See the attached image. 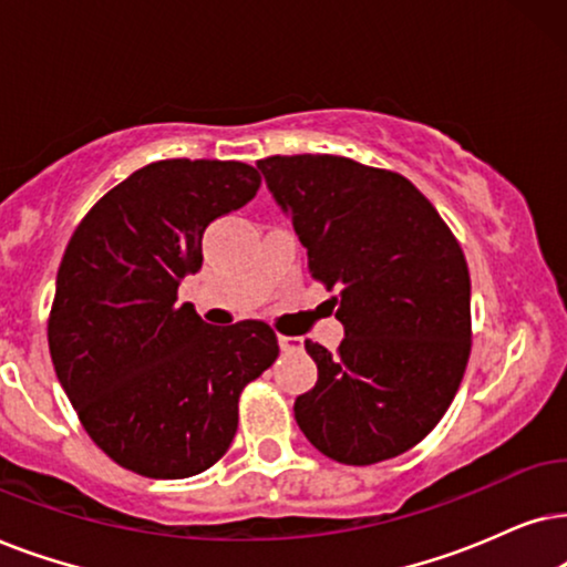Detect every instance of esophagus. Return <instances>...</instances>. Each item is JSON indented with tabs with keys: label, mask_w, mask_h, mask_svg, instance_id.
I'll return each mask as SVG.
<instances>
[{
	"label": "esophagus",
	"mask_w": 567,
	"mask_h": 567,
	"mask_svg": "<svg viewBox=\"0 0 567 567\" xmlns=\"http://www.w3.org/2000/svg\"><path fill=\"white\" fill-rule=\"evenodd\" d=\"M277 342H279V347H282L285 352H288V350H300V339H298V337L279 334V337H277Z\"/></svg>",
	"instance_id": "esophagus-1"
}]
</instances>
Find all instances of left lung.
Masks as SVG:
<instances>
[{
  "label": "left lung",
  "instance_id": "obj_1",
  "mask_svg": "<svg viewBox=\"0 0 567 567\" xmlns=\"http://www.w3.org/2000/svg\"><path fill=\"white\" fill-rule=\"evenodd\" d=\"M308 251L344 339H306L319 381L296 420L339 464L386 462L425 437L454 402L472 350V285L437 209L394 171L339 155L256 163Z\"/></svg>",
  "mask_w": 567,
  "mask_h": 567
}]
</instances>
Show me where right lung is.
Segmentation results:
<instances>
[{
  "mask_svg": "<svg viewBox=\"0 0 567 567\" xmlns=\"http://www.w3.org/2000/svg\"><path fill=\"white\" fill-rule=\"evenodd\" d=\"M261 186L238 161H157L113 186L66 244L49 316L56 379L95 446L124 470L184 480L220 462L246 383L277 360L264 321L213 327L178 285L202 236Z\"/></svg>",
  "mask_w": 567,
  "mask_h": 567,
  "instance_id": "right-lung-1",
  "label": "right lung"
}]
</instances>
